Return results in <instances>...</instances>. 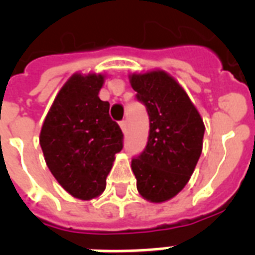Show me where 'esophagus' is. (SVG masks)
<instances>
[{
	"instance_id": "1",
	"label": "esophagus",
	"mask_w": 255,
	"mask_h": 255,
	"mask_svg": "<svg viewBox=\"0 0 255 255\" xmlns=\"http://www.w3.org/2000/svg\"><path fill=\"white\" fill-rule=\"evenodd\" d=\"M127 127H128L127 120H122V122H120V128H122V131L123 132L127 131Z\"/></svg>"
}]
</instances>
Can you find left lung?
I'll list each match as a JSON object with an SVG mask.
<instances>
[{
  "label": "left lung",
  "mask_w": 255,
  "mask_h": 255,
  "mask_svg": "<svg viewBox=\"0 0 255 255\" xmlns=\"http://www.w3.org/2000/svg\"><path fill=\"white\" fill-rule=\"evenodd\" d=\"M129 82L149 116L147 147L131 164L136 186L147 201H168L193 173L205 126L185 90L163 70L131 74Z\"/></svg>",
  "instance_id": "1"
}]
</instances>
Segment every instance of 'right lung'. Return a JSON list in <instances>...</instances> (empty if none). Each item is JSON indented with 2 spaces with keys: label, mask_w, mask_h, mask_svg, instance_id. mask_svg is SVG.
Returning a JSON list of instances; mask_svg holds the SVG:
<instances>
[{
  "label": "right lung",
  "mask_w": 255,
  "mask_h": 255,
  "mask_svg": "<svg viewBox=\"0 0 255 255\" xmlns=\"http://www.w3.org/2000/svg\"><path fill=\"white\" fill-rule=\"evenodd\" d=\"M103 74H74L55 96L42 126L39 144L50 172L79 200L103 193L123 132L99 98Z\"/></svg>",
  "instance_id": "1"
}]
</instances>
